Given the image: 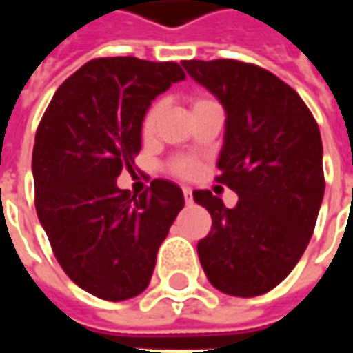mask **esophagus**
Segmentation results:
<instances>
[{
	"mask_svg": "<svg viewBox=\"0 0 353 353\" xmlns=\"http://www.w3.org/2000/svg\"><path fill=\"white\" fill-rule=\"evenodd\" d=\"M183 196L187 204H192V191L189 187H183Z\"/></svg>",
	"mask_w": 353,
	"mask_h": 353,
	"instance_id": "34e87169",
	"label": "esophagus"
}]
</instances>
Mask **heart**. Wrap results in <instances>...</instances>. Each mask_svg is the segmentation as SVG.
<instances>
[{"mask_svg": "<svg viewBox=\"0 0 353 353\" xmlns=\"http://www.w3.org/2000/svg\"><path fill=\"white\" fill-rule=\"evenodd\" d=\"M204 101L208 100H196L192 108H196V105L204 103ZM161 113H162L161 101L153 103V105L149 108V111L145 113V117H143V123H141V132H143V136H145V138L147 136H151V134L154 132V126H157V121H159ZM170 170L179 177H191L192 174L196 172V162L192 161V159H187V157H183V159H176V161H172V164H170Z\"/></svg>", "mask_w": 353, "mask_h": 353, "instance_id": "obj_1", "label": "heart"}]
</instances>
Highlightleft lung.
<instances>
[{
	"mask_svg": "<svg viewBox=\"0 0 353 353\" xmlns=\"http://www.w3.org/2000/svg\"><path fill=\"white\" fill-rule=\"evenodd\" d=\"M181 65L225 108L215 181L238 194L227 208L210 191L192 192L212 215L196 245L200 265L221 293L263 295L295 268L316 227L325 191L318 123L293 88L259 65L225 58Z\"/></svg>",
	"mask_w": 353,
	"mask_h": 353,
	"instance_id": "8db88e82",
	"label": "left lung"
}]
</instances>
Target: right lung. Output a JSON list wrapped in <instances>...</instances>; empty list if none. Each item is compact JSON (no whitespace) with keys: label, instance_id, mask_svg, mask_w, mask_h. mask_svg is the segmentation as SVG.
<instances>
[{"label":"right lung","instance_id":"add662e5","mask_svg":"<svg viewBox=\"0 0 353 353\" xmlns=\"http://www.w3.org/2000/svg\"><path fill=\"white\" fill-rule=\"evenodd\" d=\"M176 62L96 58L58 87L35 134V210L73 283L105 301L139 295L185 206L181 189L153 179L143 194L117 187L141 149L151 101L183 81Z\"/></svg>","mask_w":353,"mask_h":353}]
</instances>
